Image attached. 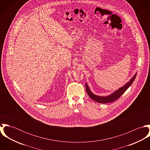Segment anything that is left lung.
Wrapping results in <instances>:
<instances>
[{
	"instance_id": "8db88e82",
	"label": "left lung",
	"mask_w": 150,
	"mask_h": 150,
	"mask_svg": "<svg viewBox=\"0 0 150 150\" xmlns=\"http://www.w3.org/2000/svg\"><path fill=\"white\" fill-rule=\"evenodd\" d=\"M136 74L133 77V78L129 81L128 83H127L125 86H123L122 87L120 88V89H118L117 91H116L115 92H114L113 93L111 94L109 96H97L96 95H94L93 93H92L91 92V91H90L89 87L88 85L86 84V92L88 93V95H89V96L94 101L99 103H111L112 102H114L115 100H116L117 99H118V98H120L121 97V96L127 90V89L130 86H131V84L133 83V82L134 81L136 77Z\"/></svg>"
}]
</instances>
